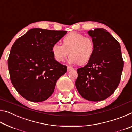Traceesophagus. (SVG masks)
<instances>
[{
	"instance_id": "obj_1",
	"label": "esophagus",
	"mask_w": 132,
	"mask_h": 132,
	"mask_svg": "<svg viewBox=\"0 0 132 132\" xmlns=\"http://www.w3.org/2000/svg\"><path fill=\"white\" fill-rule=\"evenodd\" d=\"M74 68H72V67H71V66H68V71H70V70H74Z\"/></svg>"
}]
</instances>
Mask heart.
<instances>
[{
    "label": "heart",
    "mask_w": 132,
    "mask_h": 132,
    "mask_svg": "<svg viewBox=\"0 0 132 132\" xmlns=\"http://www.w3.org/2000/svg\"><path fill=\"white\" fill-rule=\"evenodd\" d=\"M52 55L57 62H63L68 56L72 63L84 64L92 59L95 53V44L91 38L72 32L63 39V44L55 43L51 48Z\"/></svg>",
    "instance_id": "heart-1"
}]
</instances>
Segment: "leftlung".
<instances>
[{
	"label": "left lung",
	"instance_id": "8db88e82",
	"mask_svg": "<svg viewBox=\"0 0 132 132\" xmlns=\"http://www.w3.org/2000/svg\"><path fill=\"white\" fill-rule=\"evenodd\" d=\"M88 34L95 44V53L86 66L77 70L75 85L84 99L102 101L114 93L120 82L123 68L121 49L104 28H95Z\"/></svg>",
	"mask_w": 132,
	"mask_h": 132
}]
</instances>
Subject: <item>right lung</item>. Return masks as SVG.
<instances>
[{
	"label": "right lung",
	"mask_w": 132,
	"mask_h": 132,
	"mask_svg": "<svg viewBox=\"0 0 132 132\" xmlns=\"http://www.w3.org/2000/svg\"><path fill=\"white\" fill-rule=\"evenodd\" d=\"M67 33L32 28L13 44L8 59L12 83L28 101L41 102L54 91L58 79L65 74L66 66L57 62L51 48Z\"/></svg>",
	"instance_id": "obj_1"
}]
</instances>
